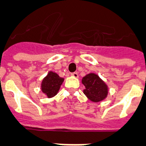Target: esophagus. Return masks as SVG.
Instances as JSON below:
<instances>
[{
	"instance_id": "obj_1",
	"label": "esophagus",
	"mask_w": 146,
	"mask_h": 146,
	"mask_svg": "<svg viewBox=\"0 0 146 146\" xmlns=\"http://www.w3.org/2000/svg\"><path fill=\"white\" fill-rule=\"evenodd\" d=\"M71 76H73V77L78 78V73H71Z\"/></svg>"
}]
</instances>
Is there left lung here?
Segmentation results:
<instances>
[{"mask_svg":"<svg viewBox=\"0 0 146 146\" xmlns=\"http://www.w3.org/2000/svg\"><path fill=\"white\" fill-rule=\"evenodd\" d=\"M82 83L85 86L83 93L92 102H101L107 97L109 87L97 74L90 73L86 75L82 79Z\"/></svg>","mask_w":146,"mask_h":146,"instance_id":"obj_1","label":"left lung"}]
</instances>
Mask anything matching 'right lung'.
I'll return each mask as SVG.
<instances>
[{
  "mask_svg": "<svg viewBox=\"0 0 146 146\" xmlns=\"http://www.w3.org/2000/svg\"><path fill=\"white\" fill-rule=\"evenodd\" d=\"M64 79L57 73L50 71L41 83V91L47 98H52L58 93Z\"/></svg>",
  "mask_w": 146,
  "mask_h": 146,
  "instance_id": "right-lung-1",
  "label": "right lung"
}]
</instances>
